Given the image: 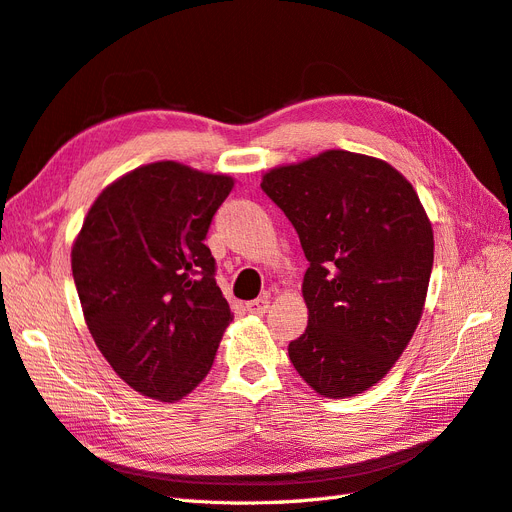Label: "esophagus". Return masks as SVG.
Instances as JSON below:
<instances>
[{
    "label": "esophagus",
    "mask_w": 512,
    "mask_h": 512,
    "mask_svg": "<svg viewBox=\"0 0 512 512\" xmlns=\"http://www.w3.org/2000/svg\"><path fill=\"white\" fill-rule=\"evenodd\" d=\"M269 294H262V297H258V299H254V301H250L247 303V312H252V314H258V316H262L269 309Z\"/></svg>",
    "instance_id": "34e87169"
}]
</instances>
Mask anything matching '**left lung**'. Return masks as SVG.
<instances>
[{"instance_id":"left-lung-1","label":"left lung","mask_w":512,"mask_h":512,"mask_svg":"<svg viewBox=\"0 0 512 512\" xmlns=\"http://www.w3.org/2000/svg\"><path fill=\"white\" fill-rule=\"evenodd\" d=\"M260 188L297 230L307 329L288 344L299 376L344 399L382 380L421 320L433 230L412 183L384 160L329 149L277 166Z\"/></svg>"}]
</instances>
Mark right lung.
Listing matches in <instances>:
<instances>
[{"mask_svg": "<svg viewBox=\"0 0 512 512\" xmlns=\"http://www.w3.org/2000/svg\"><path fill=\"white\" fill-rule=\"evenodd\" d=\"M232 185L170 160L134 168L102 190L72 245L87 329L145 397L173 404L192 393L232 320L205 245Z\"/></svg>", "mask_w": 512, "mask_h": 512, "instance_id": "obj_1", "label": "right lung"}]
</instances>
